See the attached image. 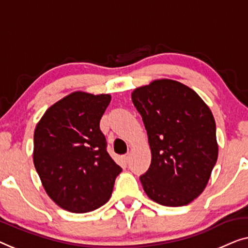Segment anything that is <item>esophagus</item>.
I'll return each mask as SVG.
<instances>
[{
  "label": "esophagus",
  "mask_w": 248,
  "mask_h": 248,
  "mask_svg": "<svg viewBox=\"0 0 248 248\" xmlns=\"http://www.w3.org/2000/svg\"><path fill=\"white\" fill-rule=\"evenodd\" d=\"M122 160H123L124 163H127L128 160H130V154H124V155H122Z\"/></svg>",
  "instance_id": "obj_1"
}]
</instances>
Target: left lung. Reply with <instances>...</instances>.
<instances>
[{"label": "left lung", "instance_id": "left-lung-1", "mask_svg": "<svg viewBox=\"0 0 248 248\" xmlns=\"http://www.w3.org/2000/svg\"><path fill=\"white\" fill-rule=\"evenodd\" d=\"M152 153L140 177L153 202L186 206L202 193L217 162L216 123L196 92L170 79L154 80L132 93Z\"/></svg>", "mask_w": 248, "mask_h": 248}]
</instances>
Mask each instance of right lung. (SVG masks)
I'll use <instances>...</instances> for the list:
<instances>
[{
	"mask_svg": "<svg viewBox=\"0 0 248 248\" xmlns=\"http://www.w3.org/2000/svg\"><path fill=\"white\" fill-rule=\"evenodd\" d=\"M109 102V95L73 93L49 107L34 130L35 170L50 198L70 213L108 202L122 171L99 128Z\"/></svg>",
	"mask_w": 248,
	"mask_h": 248,
	"instance_id": "add662e5",
	"label": "right lung"
}]
</instances>
